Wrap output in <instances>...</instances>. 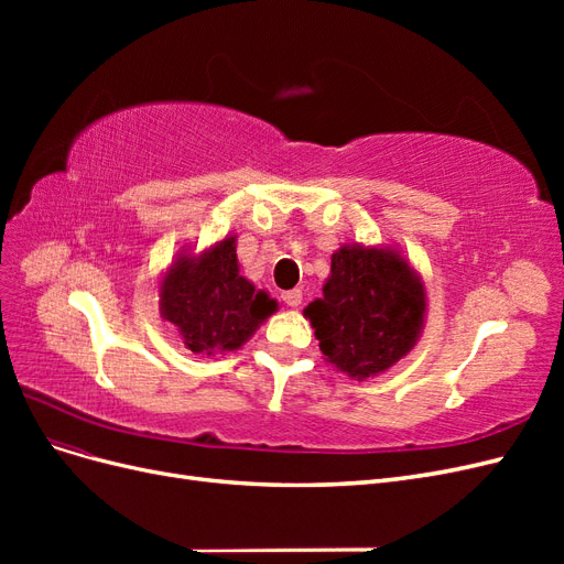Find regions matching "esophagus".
<instances>
[{"label": "esophagus", "mask_w": 564, "mask_h": 564, "mask_svg": "<svg viewBox=\"0 0 564 564\" xmlns=\"http://www.w3.org/2000/svg\"><path fill=\"white\" fill-rule=\"evenodd\" d=\"M282 301L289 305V308H299L303 303V292L301 289H289V292H282Z\"/></svg>", "instance_id": "obj_1"}]
</instances>
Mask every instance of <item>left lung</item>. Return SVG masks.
Instances as JSON below:
<instances>
[{
  "label": "left lung",
  "instance_id": "left-lung-1",
  "mask_svg": "<svg viewBox=\"0 0 564 564\" xmlns=\"http://www.w3.org/2000/svg\"><path fill=\"white\" fill-rule=\"evenodd\" d=\"M303 315L313 324L324 360L365 381L416 346L425 289L398 249L344 245L332 253L322 299L308 303Z\"/></svg>",
  "mask_w": 564,
  "mask_h": 564
}]
</instances>
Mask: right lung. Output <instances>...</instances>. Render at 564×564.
I'll list each match as a JSON object with an SVG mask.
<instances>
[{"label": "right lung", "instance_id": "1", "mask_svg": "<svg viewBox=\"0 0 564 564\" xmlns=\"http://www.w3.org/2000/svg\"><path fill=\"white\" fill-rule=\"evenodd\" d=\"M275 311L278 301L240 275L235 235L202 253L181 249L160 282L162 319L199 357L240 350Z\"/></svg>", "mask_w": 564, "mask_h": 564}]
</instances>
